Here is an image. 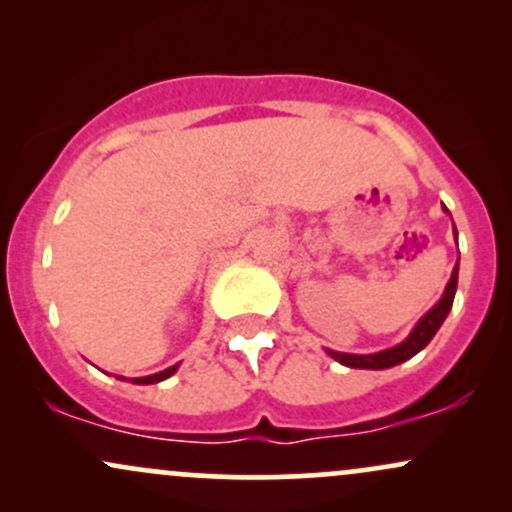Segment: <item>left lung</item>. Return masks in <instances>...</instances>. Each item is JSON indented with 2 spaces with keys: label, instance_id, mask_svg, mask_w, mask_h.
<instances>
[{
  "label": "left lung",
  "instance_id": "8db88e82",
  "mask_svg": "<svg viewBox=\"0 0 512 512\" xmlns=\"http://www.w3.org/2000/svg\"><path fill=\"white\" fill-rule=\"evenodd\" d=\"M455 236H457V231H455ZM455 291H457V264H455V269H452V276H450V281H448V289H445L443 298H440L436 308L428 310V313L421 317L419 325L414 327V332H411L402 344L392 346V349L380 351V354H368V356H361V354H339V351H327V354H330L334 361H339V363H342V366H349V368L380 370V368L397 366V363L407 361V358H411L414 354H419V351L424 349L428 342H431L433 334L438 332V327L443 325V320L450 313L452 301H455Z\"/></svg>",
  "mask_w": 512,
  "mask_h": 512
}]
</instances>
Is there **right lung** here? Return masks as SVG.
<instances>
[{"mask_svg": "<svg viewBox=\"0 0 512 512\" xmlns=\"http://www.w3.org/2000/svg\"><path fill=\"white\" fill-rule=\"evenodd\" d=\"M175 368H178V366H170V368H166V370H161V373L146 375V378H134L132 383H137V385H154V383H161V380H166V378H170V375L175 373ZM122 380H125V378H122Z\"/></svg>", "mask_w": 512, "mask_h": 512, "instance_id": "obj_1", "label": "right lung"}]
</instances>
